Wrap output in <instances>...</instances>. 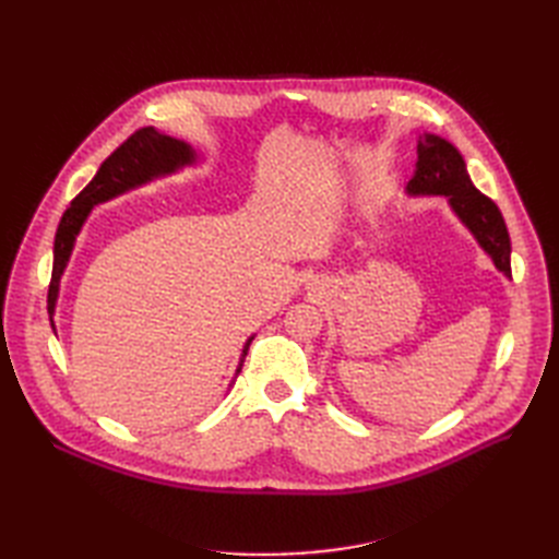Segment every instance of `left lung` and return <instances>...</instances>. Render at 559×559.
Instances as JSON below:
<instances>
[{"label": "left lung", "mask_w": 559, "mask_h": 559, "mask_svg": "<svg viewBox=\"0 0 559 559\" xmlns=\"http://www.w3.org/2000/svg\"><path fill=\"white\" fill-rule=\"evenodd\" d=\"M405 193L443 195L454 216L468 228L499 273L511 280V238L499 207L473 186L466 163L456 146L438 134L425 132L417 142L415 175Z\"/></svg>", "instance_id": "8db88e82"}]
</instances>
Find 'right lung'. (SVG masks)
<instances>
[{
  "mask_svg": "<svg viewBox=\"0 0 559 559\" xmlns=\"http://www.w3.org/2000/svg\"><path fill=\"white\" fill-rule=\"evenodd\" d=\"M195 163H198V154L189 142L170 138V134L158 132L156 128H142L134 134H130V138L118 146L103 165H99L97 175L93 177V181L86 186V189L72 200V205L62 214L56 230L53 273H50V284H48V317L53 331H56L53 314H56V302L60 294V280L64 275L67 263L72 259L79 233L83 224H86V218L91 216L93 207L99 205V202L123 195L132 189H140V186L148 181L175 175L183 170V167H191ZM251 341L253 335L242 347V357H240L238 370H235V376L242 370Z\"/></svg>",
  "mask_w": 559,
  "mask_h": 559,
  "instance_id": "right-lung-1",
  "label": "right lung"
}]
</instances>
